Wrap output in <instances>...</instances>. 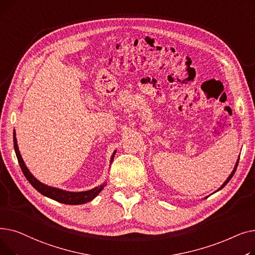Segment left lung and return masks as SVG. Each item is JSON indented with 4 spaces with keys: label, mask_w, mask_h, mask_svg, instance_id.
Segmentation results:
<instances>
[{
    "label": "left lung",
    "mask_w": 255,
    "mask_h": 255,
    "mask_svg": "<svg viewBox=\"0 0 255 255\" xmlns=\"http://www.w3.org/2000/svg\"><path fill=\"white\" fill-rule=\"evenodd\" d=\"M239 159H240V156H239ZM239 159H238V160H237V163H236V165H235V167H234V169H233V171H232V173H231V175H230V177H229V178H227V179H226V181H225V182H224V183H223V184H222V185H221V187H220V188H218V190H217V191H219V190H221V189H222V188H223V187H224V186H225V185H226V184H227V183H229V182H230V181H231V179H232V178H233V176H234V175H235V172H236V169H237V166H238V163H239ZM217 191H215V192H217Z\"/></svg>",
    "instance_id": "1"
}]
</instances>
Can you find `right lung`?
<instances>
[{
    "instance_id": "1",
    "label": "right lung",
    "mask_w": 255,
    "mask_h": 255,
    "mask_svg": "<svg viewBox=\"0 0 255 255\" xmlns=\"http://www.w3.org/2000/svg\"><path fill=\"white\" fill-rule=\"evenodd\" d=\"M13 143H14L15 154H16L18 163L20 165V168L23 172L24 177L26 178V180L30 182V184L34 187V188L38 192H40L42 195H44L46 197L55 199V200H57V202L62 203V204H66V205H83V204L91 202L92 199L95 198L102 191V189L104 188L105 185H106V183L104 182L100 186L95 187V188H93L91 190H87V191H82V192H70V191H66V190H63V189L56 188V187L47 186V185L41 183L40 181H38L30 172L28 167L25 166L23 160L21 158V155L19 153V150H18L17 140H16V136H15V130L13 131ZM116 152L117 151L114 152V154L111 158V163L113 162L114 156H115Z\"/></svg>"
}]
</instances>
